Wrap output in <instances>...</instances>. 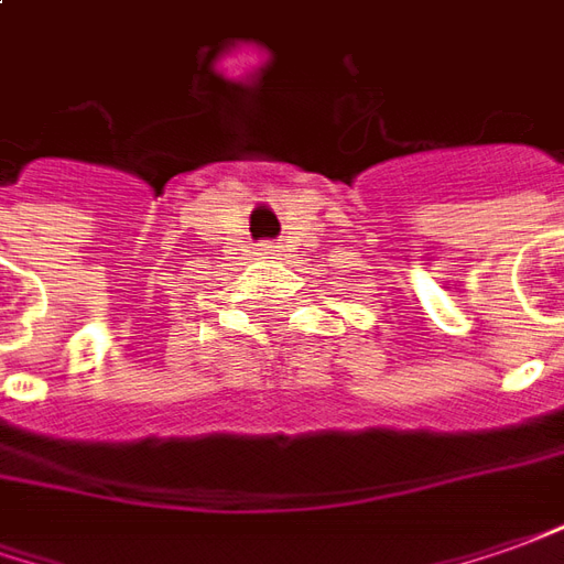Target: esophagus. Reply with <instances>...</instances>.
<instances>
[{
	"label": "esophagus",
	"instance_id": "esophagus-1",
	"mask_svg": "<svg viewBox=\"0 0 564 564\" xmlns=\"http://www.w3.org/2000/svg\"><path fill=\"white\" fill-rule=\"evenodd\" d=\"M275 248H279V245L263 242V245H260V248H258V251H260V254H275Z\"/></svg>",
	"mask_w": 564,
	"mask_h": 564
}]
</instances>
